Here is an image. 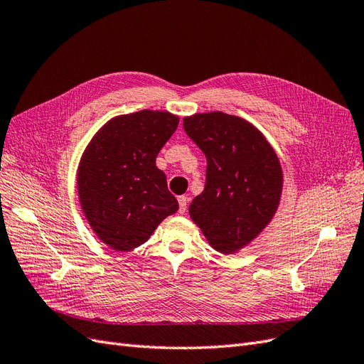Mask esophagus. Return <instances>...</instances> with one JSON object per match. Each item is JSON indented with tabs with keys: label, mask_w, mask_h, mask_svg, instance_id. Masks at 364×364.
I'll list each match as a JSON object with an SVG mask.
<instances>
[{
	"label": "esophagus",
	"mask_w": 364,
	"mask_h": 364,
	"mask_svg": "<svg viewBox=\"0 0 364 364\" xmlns=\"http://www.w3.org/2000/svg\"><path fill=\"white\" fill-rule=\"evenodd\" d=\"M178 202H179V213L183 214L186 211V205H188V197L181 196L178 197Z\"/></svg>",
	"instance_id": "esophagus-1"
}]
</instances>
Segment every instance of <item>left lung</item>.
I'll list each match as a JSON object with an SVG mask.
<instances>
[{"label": "left lung", "mask_w": 364, "mask_h": 364, "mask_svg": "<svg viewBox=\"0 0 364 364\" xmlns=\"http://www.w3.org/2000/svg\"><path fill=\"white\" fill-rule=\"evenodd\" d=\"M183 129L206 156V182L190 205L193 222L215 250L245 247L269 225L281 199L277 153L246 119L223 112L183 118Z\"/></svg>", "instance_id": "1"}]
</instances>
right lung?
I'll return each instance as SVG.
<instances>
[{
  "label": "right lung",
  "mask_w": 364,
  "mask_h": 364,
  "mask_svg": "<svg viewBox=\"0 0 364 364\" xmlns=\"http://www.w3.org/2000/svg\"><path fill=\"white\" fill-rule=\"evenodd\" d=\"M170 112L139 111L112 118L83 151L77 188L97 237L114 250L135 249L179 209L156 156L178 129Z\"/></svg>",
  "instance_id": "obj_1"
}]
</instances>
